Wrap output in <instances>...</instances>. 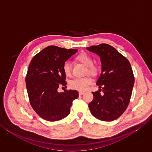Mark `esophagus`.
I'll use <instances>...</instances> for the list:
<instances>
[{
    "mask_svg": "<svg viewBox=\"0 0 152 152\" xmlns=\"http://www.w3.org/2000/svg\"><path fill=\"white\" fill-rule=\"evenodd\" d=\"M84 93V92L80 91V92H79V95H82V94H83Z\"/></svg>",
    "mask_w": 152,
    "mask_h": 152,
    "instance_id": "34e87169",
    "label": "esophagus"
}]
</instances>
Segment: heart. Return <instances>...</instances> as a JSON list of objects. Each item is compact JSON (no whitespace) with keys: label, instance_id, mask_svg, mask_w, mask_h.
I'll return each mask as SVG.
<instances>
[{"label":"heart","instance_id":"heart-1","mask_svg":"<svg viewBox=\"0 0 152 152\" xmlns=\"http://www.w3.org/2000/svg\"><path fill=\"white\" fill-rule=\"evenodd\" d=\"M77 60L81 61L88 67V73L94 74L97 72V67L93 64V60L91 56L86 53H82L77 56ZM63 70L66 76H70L72 74V63L70 60H66L63 64ZM92 83V80L89 77H77L71 80L69 86L71 88L80 91H84L88 88Z\"/></svg>","mask_w":152,"mask_h":152}]
</instances>
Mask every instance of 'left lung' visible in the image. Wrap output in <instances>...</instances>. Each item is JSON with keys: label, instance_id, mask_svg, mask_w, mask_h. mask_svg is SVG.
Segmentation results:
<instances>
[{"label": "left lung", "instance_id": "left-lung-1", "mask_svg": "<svg viewBox=\"0 0 152 152\" xmlns=\"http://www.w3.org/2000/svg\"><path fill=\"white\" fill-rule=\"evenodd\" d=\"M86 50L99 56L102 64L96 82L100 89L92 92L94 98L88 104L90 110L98 119L112 121L125 112L130 102L135 82L132 66L127 58L109 44L92 45Z\"/></svg>", "mask_w": 152, "mask_h": 152}]
</instances>
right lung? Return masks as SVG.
<instances>
[{
    "mask_svg": "<svg viewBox=\"0 0 152 152\" xmlns=\"http://www.w3.org/2000/svg\"><path fill=\"white\" fill-rule=\"evenodd\" d=\"M78 50H66L58 46L45 48L33 58L25 82L30 104L36 113L48 121H56L70 114L72 101L78 97L74 90L58 92L66 86L63 64Z\"/></svg>",
    "mask_w": 152,
    "mask_h": 152,
    "instance_id": "right-lung-1",
    "label": "right lung"
}]
</instances>
